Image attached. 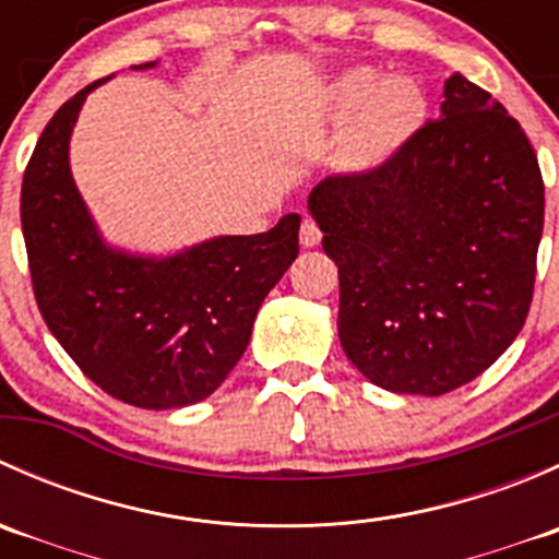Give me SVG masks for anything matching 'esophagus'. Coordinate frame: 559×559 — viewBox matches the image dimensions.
Segmentation results:
<instances>
[{"label": "esophagus", "mask_w": 559, "mask_h": 559, "mask_svg": "<svg viewBox=\"0 0 559 559\" xmlns=\"http://www.w3.org/2000/svg\"><path fill=\"white\" fill-rule=\"evenodd\" d=\"M300 243L306 248H313L321 243V227L313 222V218H306L300 227Z\"/></svg>", "instance_id": "1"}]
</instances>
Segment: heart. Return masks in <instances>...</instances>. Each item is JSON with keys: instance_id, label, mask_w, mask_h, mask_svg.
Masks as SVG:
<instances>
[{"instance_id": "1", "label": "heart", "mask_w": 559, "mask_h": 559, "mask_svg": "<svg viewBox=\"0 0 559 559\" xmlns=\"http://www.w3.org/2000/svg\"><path fill=\"white\" fill-rule=\"evenodd\" d=\"M330 103L335 112L357 110L343 143V162L370 165L389 154L421 116V94L405 78H384L370 67L346 70L332 83Z\"/></svg>"}]
</instances>
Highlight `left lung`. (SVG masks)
<instances>
[{"mask_svg":"<svg viewBox=\"0 0 559 559\" xmlns=\"http://www.w3.org/2000/svg\"><path fill=\"white\" fill-rule=\"evenodd\" d=\"M337 264V335L376 386L438 397L481 376L530 313L538 156L492 94L452 75L441 118L308 197Z\"/></svg>","mask_w":559,"mask_h":559,"instance_id":"1","label":"left lung"}]
</instances>
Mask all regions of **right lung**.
Masks as SVG:
<instances>
[{
	"mask_svg": "<svg viewBox=\"0 0 559 559\" xmlns=\"http://www.w3.org/2000/svg\"><path fill=\"white\" fill-rule=\"evenodd\" d=\"M143 67L154 61L134 70ZM99 83L53 112L24 173L21 227L37 308L110 397L154 411L200 403L243 357L259 306L300 253V216L170 259L107 248L67 162L78 112Z\"/></svg>",
	"mask_w": 559,
	"mask_h": 559,
	"instance_id": "add662e5",
	"label": "right lung"
}]
</instances>
